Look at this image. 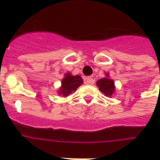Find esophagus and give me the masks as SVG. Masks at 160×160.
<instances>
[{"label": "esophagus", "instance_id": "34e87169", "mask_svg": "<svg viewBox=\"0 0 160 160\" xmlns=\"http://www.w3.org/2000/svg\"><path fill=\"white\" fill-rule=\"evenodd\" d=\"M84 82L87 85H93L94 83V76H89V77L85 78Z\"/></svg>", "mask_w": 160, "mask_h": 160}]
</instances>
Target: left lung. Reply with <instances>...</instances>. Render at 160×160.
<instances>
[{
    "label": "left lung",
    "instance_id": "8db88e82",
    "mask_svg": "<svg viewBox=\"0 0 160 160\" xmlns=\"http://www.w3.org/2000/svg\"><path fill=\"white\" fill-rule=\"evenodd\" d=\"M106 75H107V77L99 79L96 82V84H97V87H98L101 92H102L106 96L111 97L114 93L115 87H114V81L112 79L109 78L108 73H106Z\"/></svg>",
    "mask_w": 160,
    "mask_h": 160
}]
</instances>
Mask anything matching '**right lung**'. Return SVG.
<instances>
[{
    "mask_svg": "<svg viewBox=\"0 0 160 160\" xmlns=\"http://www.w3.org/2000/svg\"><path fill=\"white\" fill-rule=\"evenodd\" d=\"M83 83L82 78L80 75H72L70 73H66L62 81V87L58 90V94L63 97H67L69 94L74 92Z\"/></svg>",
    "mask_w": 160,
    "mask_h": 160,
    "instance_id": "obj_1",
    "label": "right lung"
}]
</instances>
